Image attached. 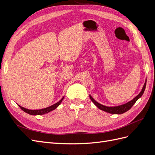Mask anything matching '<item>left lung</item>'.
I'll use <instances>...</instances> for the list:
<instances>
[{"label": "left lung", "instance_id": "obj_1", "mask_svg": "<svg viewBox=\"0 0 155 155\" xmlns=\"http://www.w3.org/2000/svg\"><path fill=\"white\" fill-rule=\"evenodd\" d=\"M146 82H147V79H145V81L144 85L142 87V91H140V92L135 97H134L132 100H130L129 102L126 103V104L120 105H118V106L108 107V106L100 104V103L97 102L91 96V95H89V96H90L91 100L93 102V104H94L99 109H100L101 110H104V111H105L106 112H108V113H110V114H123V113H124V112L129 110L130 109V108L133 107V105L135 104L136 101H137L139 99V98L142 97V96L143 95V94L144 92L145 89V87H146Z\"/></svg>", "mask_w": 155, "mask_h": 155}]
</instances>
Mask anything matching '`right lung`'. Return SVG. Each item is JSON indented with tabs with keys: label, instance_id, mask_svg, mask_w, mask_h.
I'll list each match as a JSON object with an SVG mask.
<instances>
[{
	"label": "right lung",
	"instance_id": "add662e5",
	"mask_svg": "<svg viewBox=\"0 0 155 155\" xmlns=\"http://www.w3.org/2000/svg\"><path fill=\"white\" fill-rule=\"evenodd\" d=\"M63 99H64V96L61 98V100L59 101L58 102L56 103V104H55L52 105H51L48 107L44 108V109H39V110H30V109H26V108L23 107H21L19 105H18V106H19V107L23 111L26 112V113H28V114H30V115H35V116H36V115H43V114H46V113H48V112H51V110H55L56 108H57L61 104V103L62 102Z\"/></svg>",
	"mask_w": 155,
	"mask_h": 155
}]
</instances>
